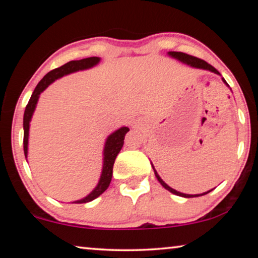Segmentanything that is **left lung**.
Returning <instances> with one entry per match:
<instances>
[{
  "label": "left lung",
  "mask_w": 258,
  "mask_h": 258,
  "mask_svg": "<svg viewBox=\"0 0 258 258\" xmlns=\"http://www.w3.org/2000/svg\"><path fill=\"white\" fill-rule=\"evenodd\" d=\"M167 54H168L169 56H172V58L178 60V61H180V62L184 63V64H187V66H190V67H192V68L204 69V71H209V72H212V73H215V74H217V75H221V74L217 72V69L214 68V67L212 66V64L207 63L206 61H205V60H202V59L197 58V56H194V55H190V54L183 53V52H175V51H169V52H167ZM222 81H223L224 84H226V85L229 86V84H228V83H226V81L224 80V78H222ZM151 166H152V168H154V172H155V175H156V177H157V180L159 181L160 184L163 185L166 190H168L169 192H172L173 195L180 196V197H184V198H194V197H200V196L207 195L208 192H211V191L213 190V189H212V190H209V191H207V192H204V194H199V195H187V194H182V192L174 190L173 187H171V186H169L168 184H166V183H165L163 180H161V177L158 175V173H157V171L155 169L154 165L151 164Z\"/></svg>",
  "instance_id": "1"
}]
</instances>
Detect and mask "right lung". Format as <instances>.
<instances>
[{"instance_id": "obj_1", "label": "right lung", "mask_w": 258, "mask_h": 258, "mask_svg": "<svg viewBox=\"0 0 258 258\" xmlns=\"http://www.w3.org/2000/svg\"><path fill=\"white\" fill-rule=\"evenodd\" d=\"M100 61H101V58H99V56H91V58H86L82 60L69 61V62L64 63L63 66L55 68L50 73H47L46 75L42 78L41 82L38 83L37 86L35 87L32 97H30L28 101V104L26 106L25 113H24V152H25L26 158L28 157V139H29L30 121H32L34 111L35 109H36L41 93L46 89L47 86L52 84L54 81L59 80V78L69 75V74L93 68L94 66H97ZM128 131H130L128 127L123 126V127L116 130L115 132H112L110 135H108V138L106 139V142H104L103 152H102V156H103L102 171H101V175H100L97 186H95L94 189L86 196V197L82 198L80 200H75V202H73V204H85V203L92 202V200L98 198L100 195H102L103 192L108 189L112 177L113 163H115L117 155L119 154L121 148H123L125 134L127 133Z\"/></svg>"}]
</instances>
